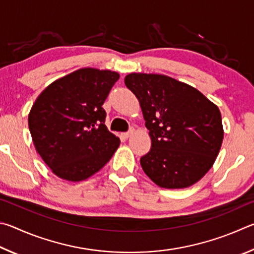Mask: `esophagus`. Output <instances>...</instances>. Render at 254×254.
<instances>
[{
    "label": "esophagus",
    "instance_id": "obj_1",
    "mask_svg": "<svg viewBox=\"0 0 254 254\" xmlns=\"http://www.w3.org/2000/svg\"><path fill=\"white\" fill-rule=\"evenodd\" d=\"M132 134H134V128H130V129L129 130H128L127 132H124V137H125V138H128V137H129V136H131Z\"/></svg>",
    "mask_w": 254,
    "mask_h": 254
}]
</instances>
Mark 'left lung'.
<instances>
[{
	"mask_svg": "<svg viewBox=\"0 0 254 254\" xmlns=\"http://www.w3.org/2000/svg\"><path fill=\"white\" fill-rule=\"evenodd\" d=\"M125 84L139 101L152 148L145 174L164 189H185L210 171L223 140L220 109L197 89L164 74L129 73Z\"/></svg>",
	"mask_w": 254,
	"mask_h": 254,
	"instance_id": "left-lung-1",
	"label": "left lung"
}]
</instances>
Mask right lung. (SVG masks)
<instances>
[{"mask_svg":"<svg viewBox=\"0 0 254 254\" xmlns=\"http://www.w3.org/2000/svg\"><path fill=\"white\" fill-rule=\"evenodd\" d=\"M119 73L82 68L40 93L28 123L34 147L53 174L80 182L100 171L120 144L105 125L102 105Z\"/></svg>","mask_w":254,"mask_h":254,"instance_id":"1","label":"right lung"}]
</instances>
